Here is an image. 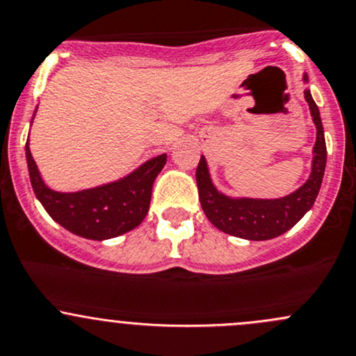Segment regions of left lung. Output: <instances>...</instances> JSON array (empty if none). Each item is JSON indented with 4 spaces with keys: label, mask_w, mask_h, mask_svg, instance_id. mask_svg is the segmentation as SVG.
I'll list each match as a JSON object with an SVG mask.
<instances>
[{
    "label": "left lung",
    "mask_w": 356,
    "mask_h": 356,
    "mask_svg": "<svg viewBox=\"0 0 356 356\" xmlns=\"http://www.w3.org/2000/svg\"><path fill=\"white\" fill-rule=\"evenodd\" d=\"M303 82L309 83V75L303 73ZM305 101L309 104L310 116H312L317 138L314 145L312 170L309 178L293 190L291 193L277 199H254V197H232L216 188L211 178L207 159L200 156V163L197 166V186H199L200 205L209 221L221 232L232 236L243 238V240H270L291 229L307 212L312 209L321 190L322 178L327 161V149H325L324 127H322L321 113L315 104L310 89H305Z\"/></svg>",
    "instance_id": "left-lung-1"
}]
</instances>
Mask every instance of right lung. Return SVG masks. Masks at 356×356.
Masks as SVG:
<instances>
[{"mask_svg":"<svg viewBox=\"0 0 356 356\" xmlns=\"http://www.w3.org/2000/svg\"><path fill=\"white\" fill-rule=\"evenodd\" d=\"M35 113L38 108L34 116ZM25 157L32 188L47 214L70 233L97 241L131 232L144 221L151 205L154 179L168 161L166 154H161L115 181L79 192H58L42 179L29 138Z\"/></svg>","mask_w":356,"mask_h":356,"instance_id":"right-lung-1","label":"right lung"}]
</instances>
